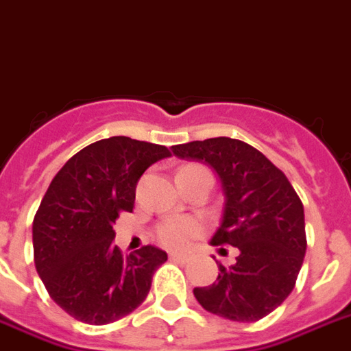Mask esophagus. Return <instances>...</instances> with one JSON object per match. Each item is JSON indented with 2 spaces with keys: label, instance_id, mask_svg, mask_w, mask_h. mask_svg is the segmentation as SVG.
I'll return each instance as SVG.
<instances>
[{
  "label": "esophagus",
  "instance_id": "esophagus-1",
  "mask_svg": "<svg viewBox=\"0 0 351 351\" xmlns=\"http://www.w3.org/2000/svg\"><path fill=\"white\" fill-rule=\"evenodd\" d=\"M169 259H171V261H184L185 256L184 254H178V252H171Z\"/></svg>",
  "mask_w": 351,
  "mask_h": 351
}]
</instances>
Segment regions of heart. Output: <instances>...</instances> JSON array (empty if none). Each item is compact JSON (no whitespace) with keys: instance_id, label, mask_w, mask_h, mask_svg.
Returning <instances> with one entry per match:
<instances>
[{"instance_id":"1","label":"heart","mask_w":351,"mask_h":351,"mask_svg":"<svg viewBox=\"0 0 351 351\" xmlns=\"http://www.w3.org/2000/svg\"><path fill=\"white\" fill-rule=\"evenodd\" d=\"M195 167V166H187ZM202 225L195 220L184 218V220H169L158 229V238L169 249H184L189 243L191 238L200 234Z\"/></svg>"}]
</instances>
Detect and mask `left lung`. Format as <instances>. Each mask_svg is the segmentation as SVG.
Segmentation results:
<instances>
[{
    "label": "left lung",
    "instance_id": "left-lung-1",
    "mask_svg": "<svg viewBox=\"0 0 351 351\" xmlns=\"http://www.w3.org/2000/svg\"><path fill=\"white\" fill-rule=\"evenodd\" d=\"M173 155L213 167L225 204L213 245L238 249L232 265L218 263V278L193 290L210 314L252 323L289 298L306 250L304 210L281 169L241 141L218 136L173 146Z\"/></svg>",
    "mask_w": 351,
    "mask_h": 351
}]
</instances>
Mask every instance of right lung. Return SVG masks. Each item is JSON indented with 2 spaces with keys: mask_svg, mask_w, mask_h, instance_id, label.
<instances>
[{
  "mask_svg": "<svg viewBox=\"0 0 351 351\" xmlns=\"http://www.w3.org/2000/svg\"><path fill=\"white\" fill-rule=\"evenodd\" d=\"M167 156L166 146L110 136L79 151L53 176L34 218V263L50 298L77 321L113 323L149 294L167 254L146 245L122 256L113 223L119 213L133 210L144 171Z\"/></svg>",
  "mask_w": 351,
  "mask_h": 351,
  "instance_id": "right-lung-1",
  "label": "right lung"
}]
</instances>
